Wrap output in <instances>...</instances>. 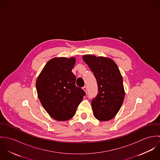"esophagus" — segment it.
Returning a JSON list of instances; mask_svg holds the SVG:
<instances>
[{
    "label": "esophagus",
    "mask_w": 160,
    "mask_h": 160,
    "mask_svg": "<svg viewBox=\"0 0 160 160\" xmlns=\"http://www.w3.org/2000/svg\"><path fill=\"white\" fill-rule=\"evenodd\" d=\"M82 89H83L84 91L86 92V93H87V91H88V88H87V87H86V86L83 87V88H82Z\"/></svg>",
    "instance_id": "1"
}]
</instances>
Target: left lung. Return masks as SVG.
I'll return each mask as SVG.
<instances>
[{
    "mask_svg": "<svg viewBox=\"0 0 160 160\" xmlns=\"http://www.w3.org/2000/svg\"><path fill=\"white\" fill-rule=\"evenodd\" d=\"M82 59L93 72L98 84V93L91 102L93 115L99 121H109L118 113L124 99L121 74L110 58L84 55Z\"/></svg>",
    "mask_w": 160,
    "mask_h": 160,
    "instance_id": "left-lung-1",
    "label": "left lung"
}]
</instances>
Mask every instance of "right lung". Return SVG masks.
Here are the masks:
<instances>
[{
    "mask_svg": "<svg viewBox=\"0 0 160 160\" xmlns=\"http://www.w3.org/2000/svg\"><path fill=\"white\" fill-rule=\"evenodd\" d=\"M74 57H55L50 60L37 78L36 87L39 99L52 118L64 121L72 118L86 95L76 86L71 72Z\"/></svg>",
    "mask_w": 160,
    "mask_h": 160,
    "instance_id": "right-lung-1",
    "label": "right lung"
}]
</instances>
